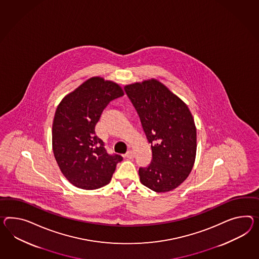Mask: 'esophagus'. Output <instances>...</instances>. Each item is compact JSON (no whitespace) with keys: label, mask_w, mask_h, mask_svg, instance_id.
<instances>
[{"label":"esophagus","mask_w":259,"mask_h":259,"mask_svg":"<svg viewBox=\"0 0 259 259\" xmlns=\"http://www.w3.org/2000/svg\"><path fill=\"white\" fill-rule=\"evenodd\" d=\"M126 157L127 159H133V157H134L133 150H128V151L126 153Z\"/></svg>","instance_id":"esophagus-1"}]
</instances>
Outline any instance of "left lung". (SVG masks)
Instances as JSON below:
<instances>
[{
  "label": "left lung",
  "instance_id": "obj_1",
  "mask_svg": "<svg viewBox=\"0 0 259 259\" xmlns=\"http://www.w3.org/2000/svg\"><path fill=\"white\" fill-rule=\"evenodd\" d=\"M151 144L152 160L140 168V181L156 192L178 188L192 171L196 127L185 102L156 79L125 87Z\"/></svg>",
  "mask_w": 259,
  "mask_h": 259
}]
</instances>
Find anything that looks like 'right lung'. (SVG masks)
I'll use <instances>...</instances> for the list:
<instances>
[{
    "mask_svg": "<svg viewBox=\"0 0 259 259\" xmlns=\"http://www.w3.org/2000/svg\"><path fill=\"white\" fill-rule=\"evenodd\" d=\"M119 84L92 77L61 100L53 123V150L61 172L74 186L96 190L107 185L123 158L110 155L95 132L104 108L120 98Z\"/></svg>",
    "mask_w": 259,
    "mask_h": 259,
    "instance_id": "obj_1",
    "label": "right lung"
}]
</instances>
